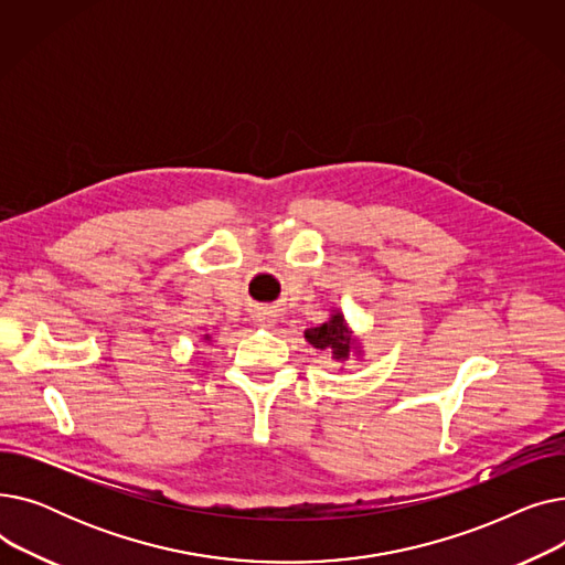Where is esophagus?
Segmentation results:
<instances>
[{"instance_id":"1","label":"esophagus","mask_w":565,"mask_h":565,"mask_svg":"<svg viewBox=\"0 0 565 565\" xmlns=\"http://www.w3.org/2000/svg\"><path fill=\"white\" fill-rule=\"evenodd\" d=\"M256 320H258V322H263V324H270L275 318H270L267 313H258V316H256Z\"/></svg>"}]
</instances>
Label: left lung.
<instances>
[{"label":"left lung","mask_w":565,"mask_h":565,"mask_svg":"<svg viewBox=\"0 0 565 565\" xmlns=\"http://www.w3.org/2000/svg\"><path fill=\"white\" fill-rule=\"evenodd\" d=\"M305 337L318 350H332V354H334L337 360L348 358L350 337H348V330H345V322H343V318L339 313L332 316L330 322L320 324V328L307 330Z\"/></svg>","instance_id":"1"}]
</instances>
